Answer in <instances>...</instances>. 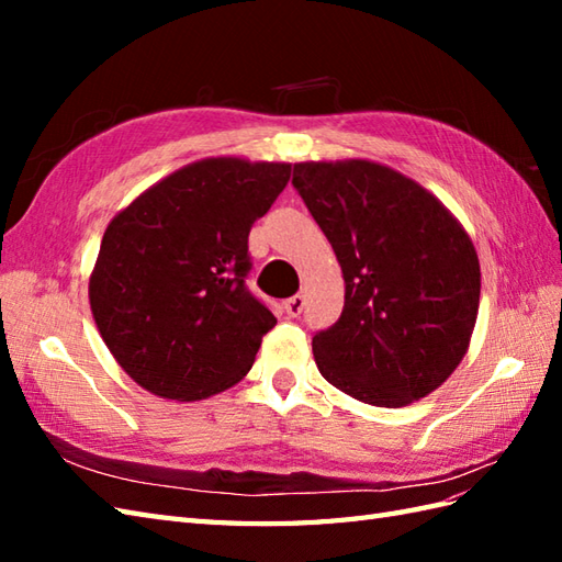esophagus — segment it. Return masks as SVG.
Wrapping results in <instances>:
<instances>
[{"label": "esophagus", "instance_id": "34e87169", "mask_svg": "<svg viewBox=\"0 0 562 562\" xmlns=\"http://www.w3.org/2000/svg\"><path fill=\"white\" fill-rule=\"evenodd\" d=\"M304 296L302 294H294V296H290L288 302H284V312H288V316H300L302 312H304Z\"/></svg>", "mask_w": 562, "mask_h": 562}]
</instances>
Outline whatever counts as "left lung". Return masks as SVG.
I'll list each match as a JSON object with an SVG mask.
<instances>
[{
    "label": "left lung",
    "mask_w": 562,
    "mask_h": 562,
    "mask_svg": "<svg viewBox=\"0 0 562 562\" xmlns=\"http://www.w3.org/2000/svg\"><path fill=\"white\" fill-rule=\"evenodd\" d=\"M292 183L345 280L340 318L312 340L318 372L379 408L425 398L461 364L479 318L471 236L429 190L384 164L302 161Z\"/></svg>",
    "instance_id": "left-lung-1"
}]
</instances>
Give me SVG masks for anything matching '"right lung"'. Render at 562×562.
<instances>
[{
  "mask_svg": "<svg viewBox=\"0 0 562 562\" xmlns=\"http://www.w3.org/2000/svg\"><path fill=\"white\" fill-rule=\"evenodd\" d=\"M292 164L210 157L147 188L105 226L89 302L103 342L154 396L202 401L238 384L278 324L246 290L248 232Z\"/></svg>",
  "mask_w": 562,
  "mask_h": 562,
  "instance_id": "1",
  "label": "right lung"
}]
</instances>
